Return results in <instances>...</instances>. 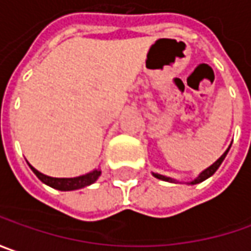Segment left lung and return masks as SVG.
Masks as SVG:
<instances>
[{
	"instance_id": "obj_1",
	"label": "left lung",
	"mask_w": 251,
	"mask_h": 251,
	"mask_svg": "<svg viewBox=\"0 0 251 251\" xmlns=\"http://www.w3.org/2000/svg\"><path fill=\"white\" fill-rule=\"evenodd\" d=\"M229 149H230V146H229ZM229 149H227V150L225 151L224 154H222L221 157L218 158V160H216V161L213 163L212 166H209L208 169L203 170V171H202L201 174H200V176H198V177H197L195 180L190 181L188 184H191V185H194V184H200V182H202V181H205V180H206V178H209L211 176H213V174H215V171L219 169V166L222 164V161H224L225 157H226V154H227V151H229ZM153 176H154L156 178H158V180L169 181V182H177V181H176V180H173V178H170V177H166V176H161V174H156V173H153Z\"/></svg>"
}]
</instances>
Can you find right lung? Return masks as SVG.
I'll return each mask as SVG.
<instances>
[{"label": "right lung", "instance_id": "1", "mask_svg": "<svg viewBox=\"0 0 251 251\" xmlns=\"http://www.w3.org/2000/svg\"><path fill=\"white\" fill-rule=\"evenodd\" d=\"M29 167L32 169V171L36 174V177L42 182H45L46 185H49L51 188H56V190L60 191L80 190V188H84L87 185H91L101 176V170H94V171L85 174V176L74 177V178H54V177H49V176H45V174L39 173L38 170L33 169L30 164H29Z\"/></svg>", "mask_w": 251, "mask_h": 251}]
</instances>
